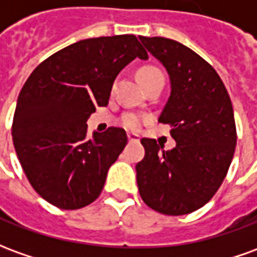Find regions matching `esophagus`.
Wrapping results in <instances>:
<instances>
[{"instance_id":"esophagus-1","label":"esophagus","mask_w":257,"mask_h":257,"mask_svg":"<svg viewBox=\"0 0 257 257\" xmlns=\"http://www.w3.org/2000/svg\"><path fill=\"white\" fill-rule=\"evenodd\" d=\"M128 140H129V142H139L140 136H139V135L129 132V134H128Z\"/></svg>"}]
</instances>
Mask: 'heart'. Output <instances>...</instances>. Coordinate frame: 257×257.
I'll return each instance as SVG.
<instances>
[{"label":"heart","instance_id":"heart-1","mask_svg":"<svg viewBox=\"0 0 257 257\" xmlns=\"http://www.w3.org/2000/svg\"><path fill=\"white\" fill-rule=\"evenodd\" d=\"M158 75H162V73L156 67H143L139 70V78L143 85ZM122 123L129 129H138L143 123V117L139 114H135V112H126L125 115H122Z\"/></svg>","mask_w":257,"mask_h":257}]
</instances>
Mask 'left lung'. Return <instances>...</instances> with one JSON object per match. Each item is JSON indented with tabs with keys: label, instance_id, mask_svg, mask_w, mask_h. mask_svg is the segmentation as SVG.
Returning <instances> with one entry per match:
<instances>
[{
	"label": "left lung",
	"instance_id": "1",
	"mask_svg": "<svg viewBox=\"0 0 257 257\" xmlns=\"http://www.w3.org/2000/svg\"><path fill=\"white\" fill-rule=\"evenodd\" d=\"M139 40L169 74L171 95L158 121L171 125L176 142L162 150L154 139H142L140 197L160 213L187 215L215 195L230 168L237 145L231 100L215 68L190 48L164 37Z\"/></svg>",
	"mask_w": 257,
	"mask_h": 257
}]
</instances>
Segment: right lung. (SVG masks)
<instances>
[{
    "label": "right lung",
    "instance_id": "right-lung-1",
    "mask_svg": "<svg viewBox=\"0 0 257 257\" xmlns=\"http://www.w3.org/2000/svg\"><path fill=\"white\" fill-rule=\"evenodd\" d=\"M147 59L132 34L88 38L38 64L20 90L12 139L33 189L60 209L100 195L108 168L128 143L125 131L86 136V121L107 106L114 79L134 59Z\"/></svg>",
    "mask_w": 257,
    "mask_h": 257
}]
</instances>
